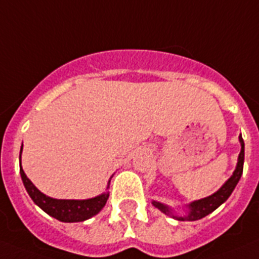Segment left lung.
I'll list each match as a JSON object with an SVG mask.
<instances>
[{"instance_id":"left-lung-1","label":"left lung","mask_w":259,"mask_h":259,"mask_svg":"<svg viewBox=\"0 0 259 259\" xmlns=\"http://www.w3.org/2000/svg\"><path fill=\"white\" fill-rule=\"evenodd\" d=\"M238 141H240V145H241V151L238 154L237 164H236V168L233 170L232 176L227 180L226 183L222 185V188L219 190L213 193V194L208 195L206 198H202V199H197V201L190 202L189 204H186V213L185 215H177L175 212L172 207H169L168 204H164L161 202L152 201V204L155 207L159 208L163 213L165 215H169L173 219L181 220V222H194V220H199L202 218L207 217L208 213H211L212 211L217 210L220 204H223L224 202L229 198V195L232 194V192L235 190L236 185L241 179L242 169H244V157H245V145H244V139H242L241 134L238 137Z\"/></svg>"}]
</instances>
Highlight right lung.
<instances>
[{"mask_svg": "<svg viewBox=\"0 0 259 259\" xmlns=\"http://www.w3.org/2000/svg\"><path fill=\"white\" fill-rule=\"evenodd\" d=\"M22 150H23V145H22L21 155H19V170H21L22 181H23L24 188L31 199L44 212L60 222H64V223H78V222H84L90 218L95 217L96 213L102 211V208L107 203L108 197H109L108 188H109L111 180L108 181L104 193L94 198H89V199H56V198L48 197L40 192L39 189L31 183V180L26 176V173L22 168Z\"/></svg>", "mask_w": 259, "mask_h": 259, "instance_id": "right-lung-1", "label": "right lung"}]
</instances>
